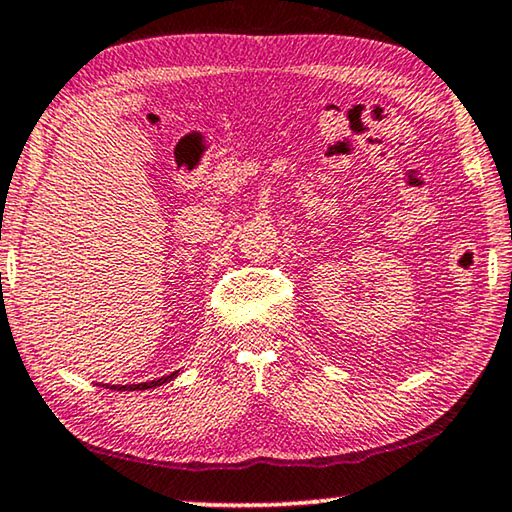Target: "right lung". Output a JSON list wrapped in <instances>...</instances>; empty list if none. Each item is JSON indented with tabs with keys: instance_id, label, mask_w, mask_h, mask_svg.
<instances>
[{
	"instance_id": "1",
	"label": "right lung",
	"mask_w": 512,
	"mask_h": 512,
	"mask_svg": "<svg viewBox=\"0 0 512 512\" xmlns=\"http://www.w3.org/2000/svg\"><path fill=\"white\" fill-rule=\"evenodd\" d=\"M180 376V371H173L168 373V376H161L157 380H150V383H134V385H107L109 389H116V392H139V389H152V387H159V385H166L170 380H175ZM104 387V385H102Z\"/></svg>"
}]
</instances>
